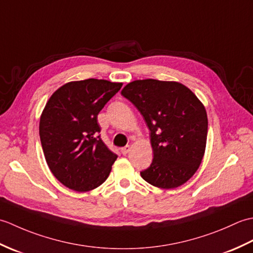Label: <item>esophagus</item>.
Instances as JSON below:
<instances>
[{"instance_id":"1","label":"esophagus","mask_w":253,"mask_h":253,"mask_svg":"<svg viewBox=\"0 0 253 253\" xmlns=\"http://www.w3.org/2000/svg\"><path fill=\"white\" fill-rule=\"evenodd\" d=\"M130 149H131V147H130V146H126V147L122 148V149H121V151H122V153H123L124 155H126L128 152L130 151Z\"/></svg>"}]
</instances>
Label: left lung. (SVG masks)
Listing matches in <instances>:
<instances>
[{"label": "left lung", "instance_id": "8db88e82", "mask_svg": "<svg viewBox=\"0 0 253 253\" xmlns=\"http://www.w3.org/2000/svg\"><path fill=\"white\" fill-rule=\"evenodd\" d=\"M141 113L151 131L153 161L140 175L150 185L174 189L200 166L207 147L206 107L192 91L177 82L133 80L122 90Z\"/></svg>", "mask_w": 253, "mask_h": 253}]
</instances>
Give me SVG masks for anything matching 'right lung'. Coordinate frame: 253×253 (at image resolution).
<instances>
[{
    "label": "right lung",
    "mask_w": 253,
    "mask_h": 253,
    "mask_svg": "<svg viewBox=\"0 0 253 253\" xmlns=\"http://www.w3.org/2000/svg\"><path fill=\"white\" fill-rule=\"evenodd\" d=\"M122 83L89 78L69 82L47 100L39 135L46 164L69 189L87 192L109 177L117 155L98 136V114Z\"/></svg>",
    "instance_id": "right-lung-1"
}]
</instances>
